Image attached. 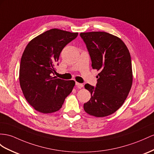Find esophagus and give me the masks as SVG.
Returning <instances> with one entry per match:
<instances>
[{
	"label": "esophagus",
	"instance_id": "34e87169",
	"mask_svg": "<svg viewBox=\"0 0 154 154\" xmlns=\"http://www.w3.org/2000/svg\"><path fill=\"white\" fill-rule=\"evenodd\" d=\"M75 85H76L77 87L78 88H81L83 87V85L81 84V83H79V82H75Z\"/></svg>",
	"mask_w": 154,
	"mask_h": 154
}]
</instances>
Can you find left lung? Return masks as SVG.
I'll return each mask as SVG.
<instances>
[{"label": "left lung", "instance_id": "left-lung-1", "mask_svg": "<svg viewBox=\"0 0 154 154\" xmlns=\"http://www.w3.org/2000/svg\"><path fill=\"white\" fill-rule=\"evenodd\" d=\"M93 69L99 71L96 87L86 84L91 94L84 104L88 115L105 117L115 112L123 105L133 83L131 56L120 38L105 32H82Z\"/></svg>", "mask_w": 154, "mask_h": 154}]
</instances>
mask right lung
I'll list each match as a JSON object with an SVG mask.
<instances>
[{"instance_id": "1", "label": "right lung", "mask_w": 154, "mask_h": 154, "mask_svg": "<svg viewBox=\"0 0 154 154\" xmlns=\"http://www.w3.org/2000/svg\"><path fill=\"white\" fill-rule=\"evenodd\" d=\"M77 36L78 32L53 29L33 38L25 47L19 68V83L26 100L37 111H58L72 92L74 81L51 75L56 72L62 49Z\"/></svg>"}]
</instances>
